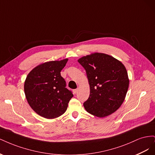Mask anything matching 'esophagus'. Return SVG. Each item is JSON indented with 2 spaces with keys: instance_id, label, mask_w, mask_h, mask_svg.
Masks as SVG:
<instances>
[{
  "instance_id": "obj_1",
  "label": "esophagus",
  "mask_w": 155,
  "mask_h": 155,
  "mask_svg": "<svg viewBox=\"0 0 155 155\" xmlns=\"http://www.w3.org/2000/svg\"><path fill=\"white\" fill-rule=\"evenodd\" d=\"M78 88L74 89V93L75 94H77V93H78Z\"/></svg>"
}]
</instances>
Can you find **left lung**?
<instances>
[{
	"label": "left lung",
	"mask_w": 155,
	"mask_h": 155,
	"mask_svg": "<svg viewBox=\"0 0 155 155\" xmlns=\"http://www.w3.org/2000/svg\"><path fill=\"white\" fill-rule=\"evenodd\" d=\"M78 62L85 68L90 85V95L83 104L85 110L100 118L118 110L125 100L129 84L124 65L102 53L84 56Z\"/></svg>",
	"instance_id": "left-lung-1"
}]
</instances>
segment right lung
Listing matches in <instances>:
<instances>
[{"mask_svg": "<svg viewBox=\"0 0 155 155\" xmlns=\"http://www.w3.org/2000/svg\"><path fill=\"white\" fill-rule=\"evenodd\" d=\"M67 61L64 59L39 64L26 77L24 89L28 103L43 118L53 119L63 114L73 97L61 76Z\"/></svg>", "mask_w": 155, "mask_h": 155, "instance_id": "right-lung-1", "label": "right lung"}]
</instances>
